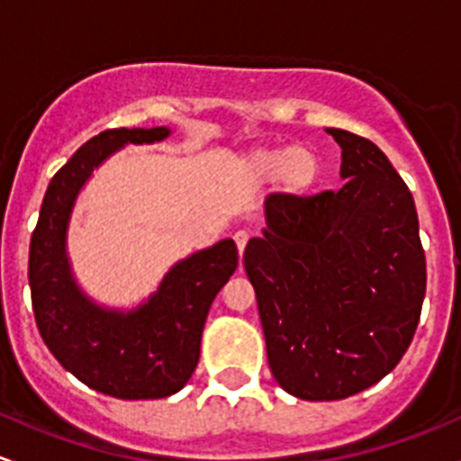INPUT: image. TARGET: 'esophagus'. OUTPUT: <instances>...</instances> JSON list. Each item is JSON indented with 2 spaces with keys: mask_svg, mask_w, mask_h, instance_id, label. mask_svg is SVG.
<instances>
[{
  "mask_svg": "<svg viewBox=\"0 0 461 461\" xmlns=\"http://www.w3.org/2000/svg\"><path fill=\"white\" fill-rule=\"evenodd\" d=\"M232 240H235V244H237V250H240V255L244 253L246 244H249V232H246V230H237L235 235H232Z\"/></svg>",
  "mask_w": 461,
  "mask_h": 461,
  "instance_id": "34e87169",
  "label": "esophagus"
}]
</instances>
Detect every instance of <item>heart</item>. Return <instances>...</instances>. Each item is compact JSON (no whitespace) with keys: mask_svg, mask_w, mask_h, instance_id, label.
I'll use <instances>...</instances> for the list:
<instances>
[{"mask_svg":"<svg viewBox=\"0 0 461 461\" xmlns=\"http://www.w3.org/2000/svg\"><path fill=\"white\" fill-rule=\"evenodd\" d=\"M241 173L249 182L266 184L277 179L282 191L300 195L308 191L320 173V164L311 150L291 146H264L241 159Z\"/></svg>","mask_w":461,"mask_h":461,"instance_id":"b5f03b06","label":"heart"}]
</instances>
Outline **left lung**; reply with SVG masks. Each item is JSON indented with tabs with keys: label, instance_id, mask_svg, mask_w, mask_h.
Returning a JSON list of instances; mask_svg holds the SVG:
<instances>
[{
	"label": "left lung",
	"instance_id": "left-lung-1",
	"mask_svg": "<svg viewBox=\"0 0 461 461\" xmlns=\"http://www.w3.org/2000/svg\"><path fill=\"white\" fill-rule=\"evenodd\" d=\"M341 146L339 191L270 195L264 237L244 250L268 366L308 402L355 395L411 346L426 295L415 202L366 137L329 128Z\"/></svg>",
	"mask_w": 461,
	"mask_h": 461
}]
</instances>
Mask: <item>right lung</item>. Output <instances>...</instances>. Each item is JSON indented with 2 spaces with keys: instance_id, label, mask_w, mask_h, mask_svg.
Returning <instances> with one entry per match:
<instances>
[{
  "instance_id": "1",
  "label": "right lung",
  "mask_w": 461,
  "mask_h": 461,
  "mask_svg": "<svg viewBox=\"0 0 461 461\" xmlns=\"http://www.w3.org/2000/svg\"><path fill=\"white\" fill-rule=\"evenodd\" d=\"M168 128H108L88 140L50 179L31 237L28 284L41 339L79 382L117 400H159L182 391L199 359L208 308L235 273L232 240L170 268L158 293L131 312L84 297L66 258V229L79 188L124 144H153Z\"/></svg>"
}]
</instances>
